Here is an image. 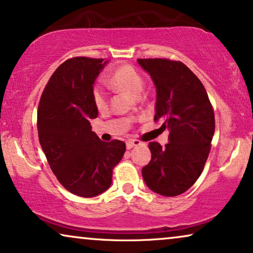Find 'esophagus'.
<instances>
[{"mask_svg":"<svg viewBox=\"0 0 253 253\" xmlns=\"http://www.w3.org/2000/svg\"><path fill=\"white\" fill-rule=\"evenodd\" d=\"M141 144V141L139 140H135V139H130L126 142V146H127V149H132L133 147L135 146H140Z\"/></svg>","mask_w":253,"mask_h":253,"instance_id":"obj_1","label":"esophagus"}]
</instances>
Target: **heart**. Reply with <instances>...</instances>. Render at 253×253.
<instances>
[{"mask_svg":"<svg viewBox=\"0 0 253 253\" xmlns=\"http://www.w3.org/2000/svg\"><path fill=\"white\" fill-rule=\"evenodd\" d=\"M111 85L121 91L130 93L133 96H139L142 92L144 81L140 73L129 65L119 66L113 70L110 76ZM92 99L97 110L103 111L107 106V95L105 90L100 85H95L92 89Z\"/></svg>","mask_w":253,"mask_h":253,"instance_id":"obj_1","label":"heart"}]
</instances>
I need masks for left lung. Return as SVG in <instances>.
<instances>
[{
  "instance_id": "1",
  "label": "left lung",
  "mask_w": 253,
  "mask_h": 253,
  "mask_svg": "<svg viewBox=\"0 0 253 253\" xmlns=\"http://www.w3.org/2000/svg\"><path fill=\"white\" fill-rule=\"evenodd\" d=\"M156 86L154 120L170 130L162 147L149 142L151 160L142 177L151 191L176 197L186 192L203 172L215 130L213 106L207 91L183 62L169 59H137Z\"/></svg>"
}]
</instances>
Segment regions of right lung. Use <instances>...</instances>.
Wrapping results in <instances>:
<instances>
[{"mask_svg": "<svg viewBox=\"0 0 253 253\" xmlns=\"http://www.w3.org/2000/svg\"><path fill=\"white\" fill-rule=\"evenodd\" d=\"M104 59L76 56L53 73L40 97L37 117L39 142L59 183L79 197H96L112 183V172L126 144L104 142L92 132L97 118L93 83Z\"/></svg>", "mask_w": 253, "mask_h": 253, "instance_id": "right-lung-1", "label": "right lung"}]
</instances>
